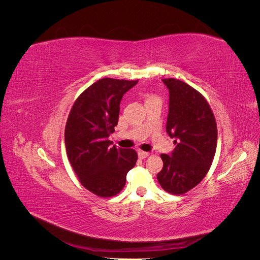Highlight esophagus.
Instances as JSON below:
<instances>
[{
  "instance_id": "34e87169",
  "label": "esophagus",
  "mask_w": 260,
  "mask_h": 260,
  "mask_svg": "<svg viewBox=\"0 0 260 260\" xmlns=\"http://www.w3.org/2000/svg\"><path fill=\"white\" fill-rule=\"evenodd\" d=\"M148 155H149V153H147V152H143V151H139L138 152V156H139V158H141V159L146 158Z\"/></svg>"
}]
</instances>
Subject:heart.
<instances>
[{
	"label": "heart",
	"instance_id": "b5f03b06",
	"mask_svg": "<svg viewBox=\"0 0 260 260\" xmlns=\"http://www.w3.org/2000/svg\"><path fill=\"white\" fill-rule=\"evenodd\" d=\"M149 98H153V96H149Z\"/></svg>",
	"mask_w": 260,
	"mask_h": 260
}]
</instances>
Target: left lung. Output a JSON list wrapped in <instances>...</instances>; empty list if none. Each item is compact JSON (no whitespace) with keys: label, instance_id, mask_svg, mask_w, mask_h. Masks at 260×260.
I'll use <instances>...</instances> for the list:
<instances>
[{"label":"left lung","instance_id":"obj_1","mask_svg":"<svg viewBox=\"0 0 260 260\" xmlns=\"http://www.w3.org/2000/svg\"><path fill=\"white\" fill-rule=\"evenodd\" d=\"M169 90L166 131L175 139L169 155L161 154L162 169L157 180L165 191L184 194L208 172L217 147V124L207 101L187 83L162 79Z\"/></svg>","mask_w":260,"mask_h":260}]
</instances>
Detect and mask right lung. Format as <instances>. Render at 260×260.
<instances>
[{
  "mask_svg": "<svg viewBox=\"0 0 260 260\" xmlns=\"http://www.w3.org/2000/svg\"><path fill=\"white\" fill-rule=\"evenodd\" d=\"M138 83L112 78L100 79L77 99L65 128L68 159L81 184L101 198L119 193L128 171L135 167V149L111 147L123 94Z\"/></svg>",
  "mask_w": 260,
  "mask_h": 260,
  "instance_id": "obj_1",
  "label": "right lung"
}]
</instances>
